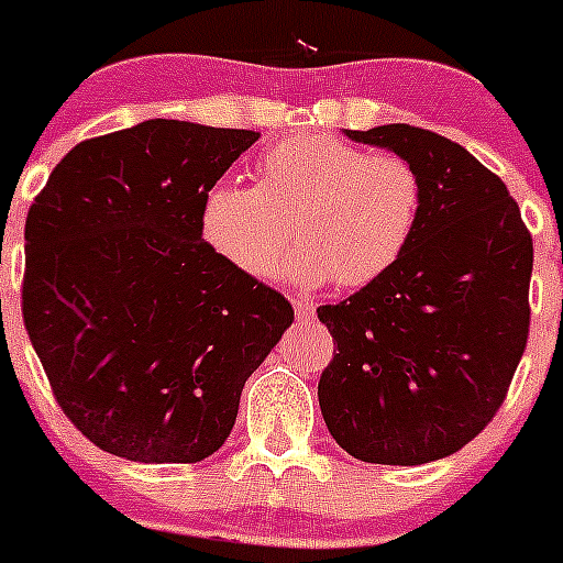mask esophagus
I'll return each instance as SVG.
<instances>
[{
    "instance_id": "obj_1",
    "label": "esophagus",
    "mask_w": 563,
    "mask_h": 563,
    "mask_svg": "<svg viewBox=\"0 0 563 563\" xmlns=\"http://www.w3.org/2000/svg\"><path fill=\"white\" fill-rule=\"evenodd\" d=\"M292 309H296L298 320H312L314 318V303H309L307 298H292Z\"/></svg>"
}]
</instances>
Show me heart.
Masks as SVG:
<instances>
[{
  "label": "heart",
  "mask_w": 563,
  "mask_h": 563,
  "mask_svg": "<svg viewBox=\"0 0 563 563\" xmlns=\"http://www.w3.org/2000/svg\"><path fill=\"white\" fill-rule=\"evenodd\" d=\"M254 185L223 176L201 196L198 232L251 278L276 271L292 234L287 273L301 285L358 290L387 276L422 216V179L393 152L331 135H290L262 148Z\"/></svg>",
  "instance_id": "obj_1"
}]
</instances>
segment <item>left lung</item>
Masks as SVG:
<instances>
[{
	"label": "left lung",
	"mask_w": 563,
	"mask_h": 563,
	"mask_svg": "<svg viewBox=\"0 0 563 563\" xmlns=\"http://www.w3.org/2000/svg\"><path fill=\"white\" fill-rule=\"evenodd\" d=\"M422 179V216L398 265L318 309L334 358L318 384L331 437L371 464L437 462L503 406L528 342L533 240L500 176L409 124L345 130Z\"/></svg>",
	"instance_id": "1"
}]
</instances>
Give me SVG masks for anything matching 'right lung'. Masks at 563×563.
<instances>
[{"instance_id": "add662e5", "label": "right lung", "mask_w": 563, "mask_h": 563, "mask_svg": "<svg viewBox=\"0 0 563 563\" xmlns=\"http://www.w3.org/2000/svg\"><path fill=\"white\" fill-rule=\"evenodd\" d=\"M260 137L152 118L77 143L24 227L21 314L63 415L146 464L212 456L292 323L198 232L201 196Z\"/></svg>"}]
</instances>
